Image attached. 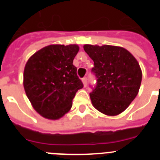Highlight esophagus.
I'll list each match as a JSON object with an SVG mask.
<instances>
[{"label": "esophagus", "mask_w": 160, "mask_h": 160, "mask_svg": "<svg viewBox=\"0 0 160 160\" xmlns=\"http://www.w3.org/2000/svg\"><path fill=\"white\" fill-rule=\"evenodd\" d=\"M82 83H83V86H84L85 87H87V78H83L82 79Z\"/></svg>", "instance_id": "1"}]
</instances>
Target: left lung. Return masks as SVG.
<instances>
[{
  "label": "left lung",
  "mask_w": 160,
  "mask_h": 160,
  "mask_svg": "<svg viewBox=\"0 0 160 160\" xmlns=\"http://www.w3.org/2000/svg\"><path fill=\"white\" fill-rule=\"evenodd\" d=\"M83 48L94 61L92 71L98 78L97 86L90 94L92 105L106 115L116 116L138 94L142 82L140 66L121 46L84 45Z\"/></svg>",
  "instance_id": "1"
}]
</instances>
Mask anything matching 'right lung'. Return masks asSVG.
Masks as SVG:
<instances>
[{"instance_id": "add662e5", "label": "right lung", "mask_w": 160, "mask_h": 160, "mask_svg": "<svg viewBox=\"0 0 160 160\" xmlns=\"http://www.w3.org/2000/svg\"><path fill=\"white\" fill-rule=\"evenodd\" d=\"M76 44L45 46L28 59L23 73L25 94L43 118L58 120L70 111L76 92L83 87L73 61Z\"/></svg>"}]
</instances>
